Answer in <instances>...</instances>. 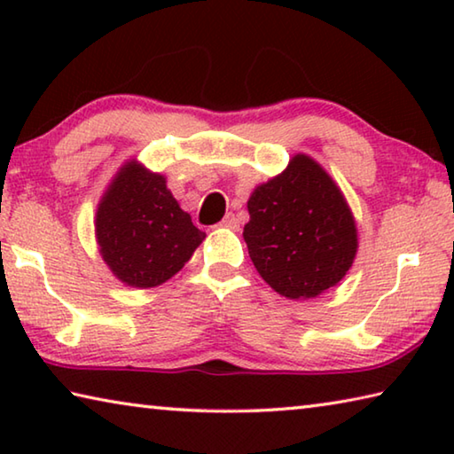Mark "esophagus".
I'll return each mask as SVG.
<instances>
[{
    "label": "esophagus",
    "mask_w": 454,
    "mask_h": 454,
    "mask_svg": "<svg viewBox=\"0 0 454 454\" xmlns=\"http://www.w3.org/2000/svg\"><path fill=\"white\" fill-rule=\"evenodd\" d=\"M222 226H226V228H232V230H236V228H240V220H238L232 212L230 214H226V218L222 220Z\"/></svg>",
    "instance_id": "obj_1"
}]
</instances>
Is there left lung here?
<instances>
[{
	"mask_svg": "<svg viewBox=\"0 0 454 454\" xmlns=\"http://www.w3.org/2000/svg\"><path fill=\"white\" fill-rule=\"evenodd\" d=\"M244 242L258 274L298 301L336 286L355 262V216L334 180L304 153L252 192Z\"/></svg>",
	"mask_w": 454,
	"mask_h": 454,
	"instance_id": "left-lung-1",
	"label": "left lung"
}]
</instances>
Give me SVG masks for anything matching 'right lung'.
I'll list each match as a JSON object with an SVG mask.
<instances>
[{
  "instance_id": "1",
  "label": "right lung",
  "mask_w": 454,
  "mask_h": 454,
  "mask_svg": "<svg viewBox=\"0 0 454 454\" xmlns=\"http://www.w3.org/2000/svg\"><path fill=\"white\" fill-rule=\"evenodd\" d=\"M96 238L116 278L153 288L182 270L206 234L180 208L162 174L128 162L98 206Z\"/></svg>"
}]
</instances>
